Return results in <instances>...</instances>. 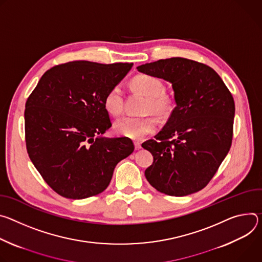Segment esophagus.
Here are the masks:
<instances>
[{"label":"esophagus","instance_id":"1","mask_svg":"<svg viewBox=\"0 0 262 262\" xmlns=\"http://www.w3.org/2000/svg\"><path fill=\"white\" fill-rule=\"evenodd\" d=\"M134 147L136 150H139L141 148V143L139 141H134Z\"/></svg>","mask_w":262,"mask_h":262}]
</instances>
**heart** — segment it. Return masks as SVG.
I'll return each mask as SVG.
<instances>
[{
  "instance_id": "b5f03b06",
  "label": "heart",
  "mask_w": 262,
  "mask_h": 262,
  "mask_svg": "<svg viewBox=\"0 0 262 262\" xmlns=\"http://www.w3.org/2000/svg\"><path fill=\"white\" fill-rule=\"evenodd\" d=\"M133 89L146 97L144 113H153L160 120H166L176 108V100L164 93L163 83L156 77L150 75H138L132 79ZM104 107L112 115L118 116L124 107V96L120 85L113 86L104 98ZM156 121L151 115L143 118L126 116L116 121L113 126L115 134L130 139H142L144 136L154 132Z\"/></svg>"
}]
</instances>
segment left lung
I'll use <instances>...</instances> for the list:
<instances>
[{"mask_svg": "<svg viewBox=\"0 0 262 262\" xmlns=\"http://www.w3.org/2000/svg\"><path fill=\"white\" fill-rule=\"evenodd\" d=\"M137 70L170 82L177 105L156 139L141 144L154 156L144 171L147 180L173 196L203 189L231 147L233 97L213 69L186 58L160 59Z\"/></svg>", "mask_w": 262, "mask_h": 262, "instance_id": "8db88e82", "label": "left lung"}]
</instances>
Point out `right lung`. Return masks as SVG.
<instances>
[{
  "mask_svg": "<svg viewBox=\"0 0 262 262\" xmlns=\"http://www.w3.org/2000/svg\"><path fill=\"white\" fill-rule=\"evenodd\" d=\"M133 63L71 61L48 70L25 109L27 152L58 194L81 200L109 185L115 165L134 151L127 137L106 138L104 98Z\"/></svg>",
  "mask_w": 262,
  "mask_h": 262,
  "instance_id": "add662e5",
  "label": "right lung"
}]
</instances>
